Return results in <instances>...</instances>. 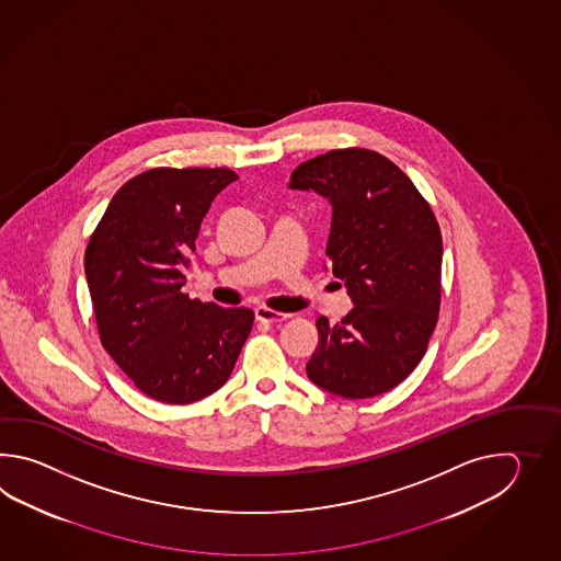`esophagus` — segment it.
<instances>
[{
  "instance_id": "34e87169",
  "label": "esophagus",
  "mask_w": 561,
  "mask_h": 561,
  "mask_svg": "<svg viewBox=\"0 0 561 561\" xmlns=\"http://www.w3.org/2000/svg\"><path fill=\"white\" fill-rule=\"evenodd\" d=\"M254 314H256V321L268 322V324H275V322H283L286 321V319H290V314L268 309V307H259V309L254 310Z\"/></svg>"
}]
</instances>
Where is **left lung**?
I'll list each match as a JSON object with an SVG mask.
<instances>
[{
    "label": "left lung",
    "instance_id": "8db88e82",
    "mask_svg": "<svg viewBox=\"0 0 561 561\" xmlns=\"http://www.w3.org/2000/svg\"><path fill=\"white\" fill-rule=\"evenodd\" d=\"M293 191L333 206L327 256L353 309L317 319L310 381L345 399L387 393L417 367L442 305L443 240L415 184L389 158L345 148L295 168Z\"/></svg>",
    "mask_w": 561,
    "mask_h": 561
}]
</instances>
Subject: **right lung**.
<instances>
[{
  "label": "right lung",
  "instance_id": "obj_1",
  "mask_svg": "<svg viewBox=\"0 0 561 561\" xmlns=\"http://www.w3.org/2000/svg\"><path fill=\"white\" fill-rule=\"evenodd\" d=\"M237 179L228 168L146 170L114 194L85 249L102 345L142 393L168 405L218 391L251 333V309L180 290L204 216Z\"/></svg>",
  "mask_w": 561,
  "mask_h": 561
}]
</instances>
